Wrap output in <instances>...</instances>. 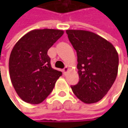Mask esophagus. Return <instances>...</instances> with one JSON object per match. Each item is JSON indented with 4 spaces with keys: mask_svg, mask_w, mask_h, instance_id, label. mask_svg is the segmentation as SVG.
<instances>
[{
    "mask_svg": "<svg viewBox=\"0 0 128 128\" xmlns=\"http://www.w3.org/2000/svg\"><path fill=\"white\" fill-rule=\"evenodd\" d=\"M69 70V68H68V67H65L63 69H62V72H63V73L65 74V75H66V73L68 72V71Z\"/></svg>",
    "mask_w": 128,
    "mask_h": 128,
    "instance_id": "esophagus-1",
    "label": "esophagus"
}]
</instances>
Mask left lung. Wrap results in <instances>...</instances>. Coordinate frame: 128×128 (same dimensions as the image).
<instances>
[{
	"mask_svg": "<svg viewBox=\"0 0 128 128\" xmlns=\"http://www.w3.org/2000/svg\"><path fill=\"white\" fill-rule=\"evenodd\" d=\"M68 37L76 50L79 82L71 86L82 102L100 101L108 93L118 75V52L107 40L82 30H67Z\"/></svg>",
	"mask_w": 128,
	"mask_h": 128,
	"instance_id": "1",
	"label": "left lung"
}]
</instances>
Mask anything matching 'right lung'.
Masks as SVG:
<instances>
[{"instance_id":"right-lung-1","label":"right lung","mask_w":128,"mask_h":128,"mask_svg":"<svg viewBox=\"0 0 128 128\" xmlns=\"http://www.w3.org/2000/svg\"><path fill=\"white\" fill-rule=\"evenodd\" d=\"M63 33V30L56 29L32 30L13 47L9 58L10 77L23 101L30 104L42 102L62 76V72L52 68L48 50Z\"/></svg>"}]
</instances>
